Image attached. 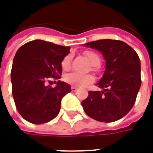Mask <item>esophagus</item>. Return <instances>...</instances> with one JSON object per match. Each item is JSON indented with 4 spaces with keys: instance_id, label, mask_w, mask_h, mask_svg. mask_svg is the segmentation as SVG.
Here are the masks:
<instances>
[{
    "instance_id": "esophagus-1",
    "label": "esophagus",
    "mask_w": 153,
    "mask_h": 153,
    "mask_svg": "<svg viewBox=\"0 0 153 153\" xmlns=\"http://www.w3.org/2000/svg\"><path fill=\"white\" fill-rule=\"evenodd\" d=\"M71 90H72V92H77L78 91V88H75V87H71Z\"/></svg>"
}]
</instances>
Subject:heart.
Listing matches in <instances>:
<instances>
[{
	"instance_id": "obj_1",
	"label": "heart",
	"mask_w": 153,
	"mask_h": 153,
	"mask_svg": "<svg viewBox=\"0 0 153 153\" xmlns=\"http://www.w3.org/2000/svg\"><path fill=\"white\" fill-rule=\"evenodd\" d=\"M83 54L86 56L87 59L88 60L90 64L93 65V70H97V65L100 63V60H101L98 54L94 52L93 51H85ZM71 60H72V55L71 54H68L64 57L61 60V63H60L62 70H70V65H71ZM64 80L65 83H69L72 86L83 88V87L86 86L88 84L92 83L94 80V78L91 74H81L76 73V72H73V73L65 74L64 76Z\"/></svg>"
}]
</instances>
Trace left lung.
Listing matches in <instances>:
<instances>
[{
	"instance_id": "left-lung-1",
	"label": "left lung",
	"mask_w": 153,
	"mask_h": 153,
	"mask_svg": "<svg viewBox=\"0 0 153 153\" xmlns=\"http://www.w3.org/2000/svg\"><path fill=\"white\" fill-rule=\"evenodd\" d=\"M87 47L102 52L106 70L97 85L103 91H89L82 102L87 115L97 121L114 122L132 109L141 86V64L138 54L122 41L102 39Z\"/></svg>"
}]
</instances>
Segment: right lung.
I'll list each match as a JSON object with an SVG mask.
<instances>
[{"mask_svg":"<svg viewBox=\"0 0 153 153\" xmlns=\"http://www.w3.org/2000/svg\"><path fill=\"white\" fill-rule=\"evenodd\" d=\"M70 49L34 40L17 51L10 74L12 94L17 111L27 121L41 125L56 118L60 112L62 97L71 92L70 84L59 80L61 60ZM51 78L58 80L55 88L47 85Z\"/></svg>","mask_w":153,"mask_h":153,"instance_id":"add662e5","label":"right lung"}]
</instances>
